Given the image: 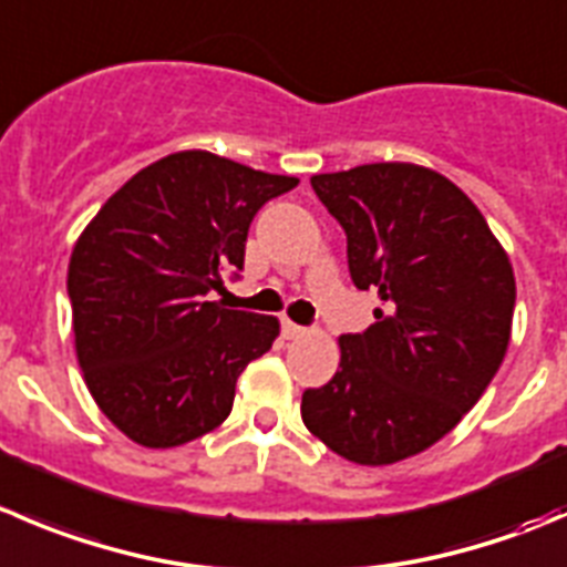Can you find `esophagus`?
<instances>
[{"label":"esophagus","mask_w":567,"mask_h":567,"mask_svg":"<svg viewBox=\"0 0 567 567\" xmlns=\"http://www.w3.org/2000/svg\"><path fill=\"white\" fill-rule=\"evenodd\" d=\"M307 329L305 327H299V323H293V321H288V318H282V334L288 340H296V338H301V334H305Z\"/></svg>","instance_id":"1"}]
</instances>
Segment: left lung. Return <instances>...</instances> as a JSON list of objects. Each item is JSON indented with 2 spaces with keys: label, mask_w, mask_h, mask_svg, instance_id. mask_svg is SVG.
Instances as JSON below:
<instances>
[{
  "label": "left lung",
  "mask_w": 567,
  "mask_h": 567,
  "mask_svg": "<svg viewBox=\"0 0 567 567\" xmlns=\"http://www.w3.org/2000/svg\"><path fill=\"white\" fill-rule=\"evenodd\" d=\"M346 233L351 282L382 307L340 334V368L301 395V421L357 465L426 452L496 377L513 332L515 274L480 207L415 163L316 174Z\"/></svg>",
  "instance_id": "obj_1"
}]
</instances>
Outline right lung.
<instances>
[{
  "label": "right lung",
  "instance_id": "1",
  "mask_svg": "<svg viewBox=\"0 0 567 567\" xmlns=\"http://www.w3.org/2000/svg\"><path fill=\"white\" fill-rule=\"evenodd\" d=\"M299 179L174 152L121 185L76 238L69 299L82 377L130 441L174 449L227 421L235 382L279 334L274 316L210 301L244 271L251 218Z\"/></svg>",
  "mask_w": 567,
  "mask_h": 567
}]
</instances>
